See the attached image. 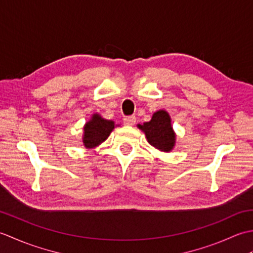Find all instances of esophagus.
Here are the masks:
<instances>
[{
	"label": "esophagus",
	"mask_w": 253,
	"mask_h": 253,
	"mask_svg": "<svg viewBox=\"0 0 253 253\" xmlns=\"http://www.w3.org/2000/svg\"><path fill=\"white\" fill-rule=\"evenodd\" d=\"M135 123H136V117L135 116H127V117L124 118V124H125V125H127V126L135 125Z\"/></svg>",
	"instance_id": "obj_1"
}]
</instances>
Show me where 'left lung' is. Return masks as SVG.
Masks as SVG:
<instances>
[{"instance_id": "obj_1", "label": "left lung", "mask_w": 253, "mask_h": 253, "mask_svg": "<svg viewBox=\"0 0 253 253\" xmlns=\"http://www.w3.org/2000/svg\"><path fill=\"white\" fill-rule=\"evenodd\" d=\"M137 127L146 135L148 142L159 151L170 152L176 143V133L171 126L170 116L165 110H159L150 122L138 124Z\"/></svg>"}]
</instances>
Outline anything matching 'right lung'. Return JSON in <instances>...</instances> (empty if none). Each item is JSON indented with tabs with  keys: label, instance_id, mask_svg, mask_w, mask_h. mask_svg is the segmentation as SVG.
<instances>
[{
	"label": "right lung",
	"instance_id": "right-lung-1",
	"mask_svg": "<svg viewBox=\"0 0 253 253\" xmlns=\"http://www.w3.org/2000/svg\"><path fill=\"white\" fill-rule=\"evenodd\" d=\"M116 126L115 122L105 120L99 113H93L90 120L84 124L82 142L85 149L96 148L109 138Z\"/></svg>",
	"mask_w": 253,
	"mask_h": 253
}]
</instances>
